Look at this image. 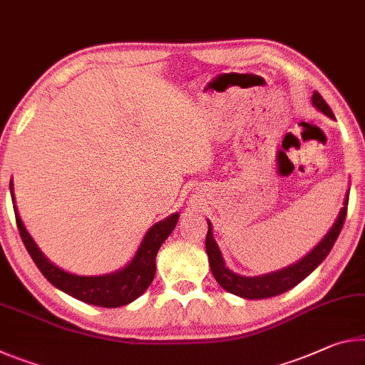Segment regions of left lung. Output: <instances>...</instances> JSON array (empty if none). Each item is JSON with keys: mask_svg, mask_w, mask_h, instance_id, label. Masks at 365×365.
<instances>
[{"mask_svg": "<svg viewBox=\"0 0 365 365\" xmlns=\"http://www.w3.org/2000/svg\"><path fill=\"white\" fill-rule=\"evenodd\" d=\"M312 102H314V106L320 110V112L325 113L327 117L334 118L331 108H329L325 99H323L317 91L314 92V96H312ZM348 201H349V195H346L344 206L343 210L339 211L336 222L333 224V227L329 229V232L323 237V240L309 253L307 257H304L300 262L294 263L292 266H287L284 269L274 271V273L263 274V276H255V277L240 276L234 273V271H230L227 266H225L222 253L219 250L216 240H214L212 237L211 222L207 221L206 253H207V258H210V266H211V273L214 276V279H216L219 282V286L225 289L227 292L235 294V296L244 297V299L273 297V296H277V294L289 291V289H292L294 286H297L299 282L304 281L305 277H307L312 271H314L317 266L327 258L328 253L331 252V247L334 245V242H336L341 229H343L346 212H348Z\"/></svg>", "mask_w": 365, "mask_h": 365, "instance_id": "left-lung-1", "label": "left lung"}]
</instances>
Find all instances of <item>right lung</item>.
Wrapping results in <instances>:
<instances>
[{
	"label": "right lung",
	"instance_id": "right-lung-1",
	"mask_svg": "<svg viewBox=\"0 0 365 365\" xmlns=\"http://www.w3.org/2000/svg\"><path fill=\"white\" fill-rule=\"evenodd\" d=\"M9 190H13V182H9ZM11 196H13L14 201L13 192H11ZM14 214L21 239L24 242L29 255L32 257L34 263L40 269V273L47 277L55 287L66 292L68 296L78 299L81 302L108 309L121 307V305L133 302L151 286L155 274V255H158L159 248L167 237L175 229L178 221V214L173 212L164 221L154 224L148 230V234L144 235L135 258L123 269L103 276H78L68 273V271L58 268L56 264L51 263L40 252L31 234L26 230L16 206Z\"/></svg>",
	"mask_w": 365,
	"mask_h": 365
}]
</instances>
